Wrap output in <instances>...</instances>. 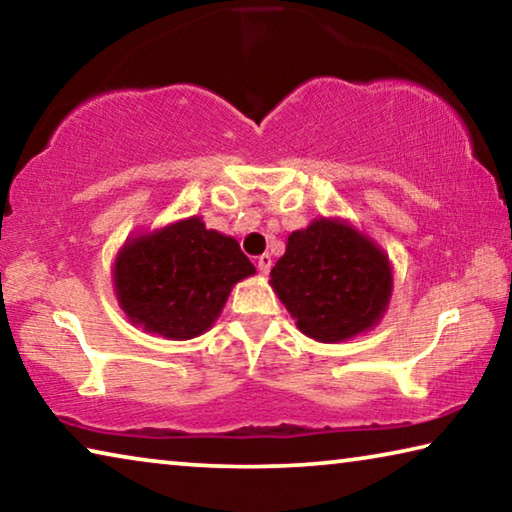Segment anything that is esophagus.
<instances>
[{
    "label": "esophagus",
    "mask_w": 512,
    "mask_h": 512,
    "mask_svg": "<svg viewBox=\"0 0 512 512\" xmlns=\"http://www.w3.org/2000/svg\"><path fill=\"white\" fill-rule=\"evenodd\" d=\"M271 264H273V262H271V255H269V253H264V255L257 257V269H259V273H264V275L269 273V271H271Z\"/></svg>",
    "instance_id": "esophagus-1"
}]
</instances>
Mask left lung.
Here are the masks:
<instances>
[{"instance_id":"obj_1","label":"left lung","mask_w":512,"mask_h":512,"mask_svg":"<svg viewBox=\"0 0 512 512\" xmlns=\"http://www.w3.org/2000/svg\"><path fill=\"white\" fill-rule=\"evenodd\" d=\"M271 285L307 337L342 342L383 316L392 269L353 227L321 218L289 234L285 255L271 269Z\"/></svg>"}]
</instances>
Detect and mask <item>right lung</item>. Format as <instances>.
I'll return each instance as SVG.
<instances>
[{
    "label": "right lung",
    "mask_w": 512,
    "mask_h": 512,
    "mask_svg": "<svg viewBox=\"0 0 512 512\" xmlns=\"http://www.w3.org/2000/svg\"><path fill=\"white\" fill-rule=\"evenodd\" d=\"M255 273L239 243L200 218L129 241L116 259V294L136 326L168 339L212 328L234 282Z\"/></svg>",
    "instance_id": "right-lung-1"
}]
</instances>
